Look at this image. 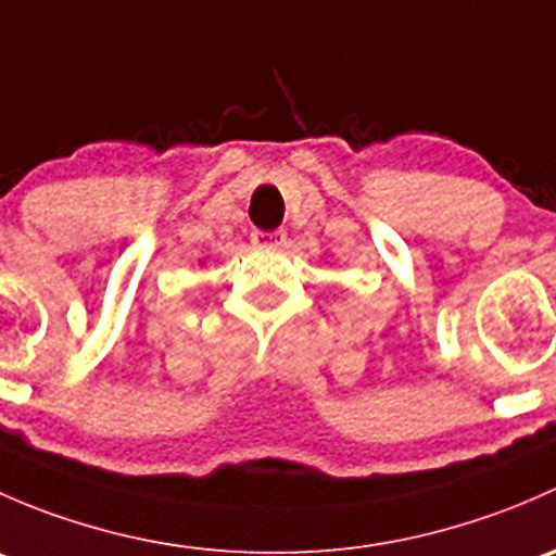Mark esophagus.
Listing matches in <instances>:
<instances>
[{"instance_id": "obj_1", "label": "esophagus", "mask_w": 556, "mask_h": 556, "mask_svg": "<svg viewBox=\"0 0 556 556\" xmlns=\"http://www.w3.org/2000/svg\"><path fill=\"white\" fill-rule=\"evenodd\" d=\"M285 239H288L285 231H252L250 242L255 250H277L285 244Z\"/></svg>"}]
</instances>
